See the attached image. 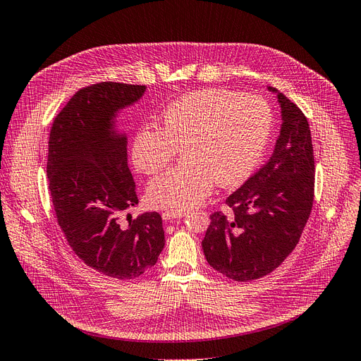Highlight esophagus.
<instances>
[{
	"mask_svg": "<svg viewBox=\"0 0 361 361\" xmlns=\"http://www.w3.org/2000/svg\"><path fill=\"white\" fill-rule=\"evenodd\" d=\"M184 216H185L184 211H165L164 214H162V217H164L165 221H173V220L181 219V217H184Z\"/></svg>",
	"mask_w": 361,
	"mask_h": 361,
	"instance_id": "obj_1",
	"label": "esophagus"
}]
</instances>
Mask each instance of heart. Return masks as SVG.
<instances>
[{"instance_id": "heart-1", "label": "heart", "mask_w": 361, "mask_h": 361, "mask_svg": "<svg viewBox=\"0 0 361 361\" xmlns=\"http://www.w3.org/2000/svg\"><path fill=\"white\" fill-rule=\"evenodd\" d=\"M272 130V110L257 95L201 89L173 101L157 129L141 128L132 142V162L156 173L181 149L183 162L147 188L152 208L185 211L204 202L216 181L231 188L244 181L260 160Z\"/></svg>"}]
</instances>
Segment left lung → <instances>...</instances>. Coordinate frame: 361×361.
<instances>
[{
  "mask_svg": "<svg viewBox=\"0 0 361 361\" xmlns=\"http://www.w3.org/2000/svg\"><path fill=\"white\" fill-rule=\"evenodd\" d=\"M269 90L276 92L269 87ZM283 125L271 159L211 214L202 241L211 268L239 283L269 275L298 245L314 202L315 165L308 118L276 92Z\"/></svg>",
  "mask_w": 361,
  "mask_h": 361,
  "instance_id": "8db88e82",
  "label": "left lung"
}]
</instances>
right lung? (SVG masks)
Returning <instances> with one entry per match:
<instances>
[{"instance_id":"obj_1","label":"right lung","mask_w":361,"mask_h":361,"mask_svg":"<svg viewBox=\"0 0 361 361\" xmlns=\"http://www.w3.org/2000/svg\"><path fill=\"white\" fill-rule=\"evenodd\" d=\"M144 92L145 86L114 82L80 89L49 137V190L66 243L89 268L120 281L149 271L165 245L159 212L123 220L138 196L128 141L116 133L114 117Z\"/></svg>"}]
</instances>
